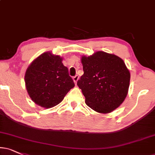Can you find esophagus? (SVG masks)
<instances>
[{"instance_id": "34e87169", "label": "esophagus", "mask_w": 155, "mask_h": 155, "mask_svg": "<svg viewBox=\"0 0 155 155\" xmlns=\"http://www.w3.org/2000/svg\"><path fill=\"white\" fill-rule=\"evenodd\" d=\"M78 79H79V76L78 75H75V76H74L73 77V81H74V83H77V81H78Z\"/></svg>"}]
</instances>
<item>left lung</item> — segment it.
Wrapping results in <instances>:
<instances>
[{
    "label": "left lung",
    "instance_id": "obj_1",
    "mask_svg": "<svg viewBox=\"0 0 155 155\" xmlns=\"http://www.w3.org/2000/svg\"><path fill=\"white\" fill-rule=\"evenodd\" d=\"M84 74L78 85L85 104L95 111L108 114L121 105L127 95L130 72L122 59L104 51L82 57Z\"/></svg>",
    "mask_w": 155,
    "mask_h": 155
}]
</instances>
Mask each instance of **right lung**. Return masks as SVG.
Listing matches in <instances>:
<instances>
[{
	"instance_id": "obj_1",
	"label": "right lung",
	"mask_w": 155,
	"mask_h": 155,
	"mask_svg": "<svg viewBox=\"0 0 155 155\" xmlns=\"http://www.w3.org/2000/svg\"><path fill=\"white\" fill-rule=\"evenodd\" d=\"M58 55L45 52L34 60L25 74L28 93L35 104L49 108L57 106L74 86L68 69Z\"/></svg>"
}]
</instances>
